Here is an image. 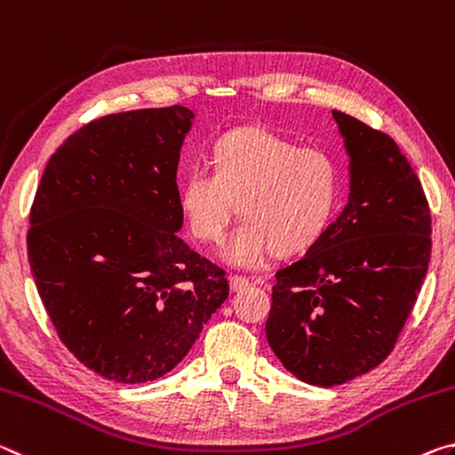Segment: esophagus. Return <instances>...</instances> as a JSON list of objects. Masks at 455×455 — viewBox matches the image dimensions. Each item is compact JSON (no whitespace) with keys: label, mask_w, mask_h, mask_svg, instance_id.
I'll use <instances>...</instances> for the list:
<instances>
[{"label":"esophagus","mask_w":455,"mask_h":455,"mask_svg":"<svg viewBox=\"0 0 455 455\" xmlns=\"http://www.w3.org/2000/svg\"><path fill=\"white\" fill-rule=\"evenodd\" d=\"M250 286V280L245 276H240V274H234V276H229V288L234 290V292H242Z\"/></svg>","instance_id":"34e87169"}]
</instances>
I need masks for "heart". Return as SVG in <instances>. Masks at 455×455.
<instances>
[{"label": "heart", "instance_id": "obj_1", "mask_svg": "<svg viewBox=\"0 0 455 455\" xmlns=\"http://www.w3.org/2000/svg\"><path fill=\"white\" fill-rule=\"evenodd\" d=\"M339 189V165L324 148L298 147L264 126H242L215 140L212 167L185 175L179 204L197 240L220 243L242 201L245 221L228 242L226 258L254 267L272 250L294 254L318 242Z\"/></svg>", "mask_w": 455, "mask_h": 455}]
</instances>
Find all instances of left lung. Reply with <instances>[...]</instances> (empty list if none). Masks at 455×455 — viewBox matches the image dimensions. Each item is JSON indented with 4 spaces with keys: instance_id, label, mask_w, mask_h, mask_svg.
I'll list each match as a JSON object with an SVG mask.
<instances>
[{
    "instance_id": "8db88e82",
    "label": "left lung",
    "mask_w": 455,
    "mask_h": 455,
    "mask_svg": "<svg viewBox=\"0 0 455 455\" xmlns=\"http://www.w3.org/2000/svg\"><path fill=\"white\" fill-rule=\"evenodd\" d=\"M351 155V196L300 259L274 274L266 339L300 381L332 387L395 347L431 258V212L395 140L332 110Z\"/></svg>"
}]
</instances>
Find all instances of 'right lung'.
<instances>
[{
	"mask_svg": "<svg viewBox=\"0 0 455 455\" xmlns=\"http://www.w3.org/2000/svg\"><path fill=\"white\" fill-rule=\"evenodd\" d=\"M191 118L173 104L86 123L50 157L29 210L44 308L64 347L110 381L169 373L229 294L226 270L177 235Z\"/></svg>",
	"mask_w": 455,
	"mask_h": 455,
	"instance_id": "1",
	"label": "right lung"
}]
</instances>
